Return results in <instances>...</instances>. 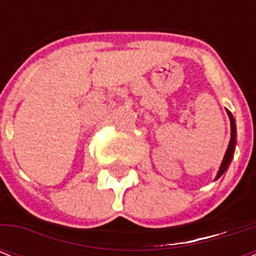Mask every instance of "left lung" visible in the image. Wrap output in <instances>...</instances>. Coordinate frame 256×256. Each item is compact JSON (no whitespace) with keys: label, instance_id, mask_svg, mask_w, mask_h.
I'll return each instance as SVG.
<instances>
[{"label":"left lung","instance_id":"obj_1","mask_svg":"<svg viewBox=\"0 0 256 256\" xmlns=\"http://www.w3.org/2000/svg\"><path fill=\"white\" fill-rule=\"evenodd\" d=\"M227 114H228V118H230V126H231V138L230 142H228V146H227V150L224 152V156H223L222 164H220V168H219L218 172H216V176H215L214 180L219 179L224 174V171L228 168L230 166L231 160L234 158V152H235V146H236V126H235V120L232 114H231L228 110H227Z\"/></svg>","mask_w":256,"mask_h":256}]
</instances>
